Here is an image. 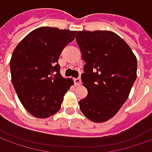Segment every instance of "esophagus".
I'll list each match as a JSON object with an SVG mask.
<instances>
[{"instance_id":"obj_1","label":"esophagus","mask_w":152,"mask_h":152,"mask_svg":"<svg viewBox=\"0 0 152 152\" xmlns=\"http://www.w3.org/2000/svg\"><path fill=\"white\" fill-rule=\"evenodd\" d=\"M74 84L76 86H80V85H81V80L80 79V78H75L74 79Z\"/></svg>"}]
</instances>
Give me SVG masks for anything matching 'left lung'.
I'll return each instance as SVG.
<instances>
[{
    "instance_id": "obj_1",
    "label": "left lung",
    "mask_w": 152,
    "mask_h": 152,
    "mask_svg": "<svg viewBox=\"0 0 152 152\" xmlns=\"http://www.w3.org/2000/svg\"><path fill=\"white\" fill-rule=\"evenodd\" d=\"M76 40L85 62L81 80L88 90L80 109L92 122H106L129 96L137 77L136 56L120 36L109 30L78 31Z\"/></svg>"
}]
</instances>
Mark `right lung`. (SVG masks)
Wrapping results in <instances>:
<instances>
[{
    "mask_svg": "<svg viewBox=\"0 0 152 152\" xmlns=\"http://www.w3.org/2000/svg\"><path fill=\"white\" fill-rule=\"evenodd\" d=\"M77 31L37 28L19 42L10 59L11 80L20 102L33 116L46 118L60 110L74 85L60 74L58 59Z\"/></svg>",
    "mask_w": 152,
    "mask_h": 152,
    "instance_id": "add662e5",
    "label": "right lung"
}]
</instances>
